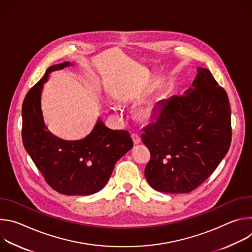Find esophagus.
Here are the masks:
<instances>
[{
  "mask_svg": "<svg viewBox=\"0 0 252 252\" xmlns=\"http://www.w3.org/2000/svg\"><path fill=\"white\" fill-rule=\"evenodd\" d=\"M131 138H132V141H133L134 145H138V143H140V141H141L140 135L136 134V133H132L131 134Z\"/></svg>",
  "mask_w": 252,
  "mask_h": 252,
  "instance_id": "1",
  "label": "esophagus"
}]
</instances>
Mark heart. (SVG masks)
Instances as JSON below:
<instances>
[{"instance_id": "1", "label": "heart", "mask_w": 252, "mask_h": 252, "mask_svg": "<svg viewBox=\"0 0 252 252\" xmlns=\"http://www.w3.org/2000/svg\"><path fill=\"white\" fill-rule=\"evenodd\" d=\"M118 110V107H115ZM156 115V109L152 102H145L142 103L136 111V117L138 120L142 122H149L151 121Z\"/></svg>"}]
</instances>
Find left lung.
I'll list each match as a JSON object with an SVG mask.
<instances>
[{"label":"left lung","instance_id":"left-lung-1","mask_svg":"<svg viewBox=\"0 0 252 252\" xmlns=\"http://www.w3.org/2000/svg\"><path fill=\"white\" fill-rule=\"evenodd\" d=\"M192 88L160 100L156 121L141 139L151 153L145 175L165 193H188L211 175L231 142V112L226 92L207 68L197 67Z\"/></svg>","mask_w":252,"mask_h":252}]
</instances>
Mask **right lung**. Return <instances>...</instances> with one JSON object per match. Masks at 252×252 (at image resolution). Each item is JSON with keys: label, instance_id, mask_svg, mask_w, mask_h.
Wrapping results in <instances>:
<instances>
[{"label": "right lung", "instance_id": "obj_1", "mask_svg": "<svg viewBox=\"0 0 252 252\" xmlns=\"http://www.w3.org/2000/svg\"><path fill=\"white\" fill-rule=\"evenodd\" d=\"M70 63L50 66L45 76L27 94L22 109L24 147L46 183L65 195H90L109 181L116 162L133 142L127 130H113L97 121L93 131L80 140H63L46 126L41 94L49 74Z\"/></svg>", "mask_w": 252, "mask_h": 252}]
</instances>
